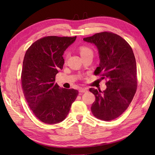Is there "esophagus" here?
Returning <instances> with one entry per match:
<instances>
[{"label": "esophagus", "mask_w": 155, "mask_h": 155, "mask_svg": "<svg viewBox=\"0 0 155 155\" xmlns=\"http://www.w3.org/2000/svg\"><path fill=\"white\" fill-rule=\"evenodd\" d=\"M88 90L87 89V88H81L79 89V92L81 93H86V92H87Z\"/></svg>", "instance_id": "1"}]
</instances>
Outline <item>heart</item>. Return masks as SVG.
I'll use <instances>...</instances> for the list:
<instances>
[{
  "label": "heart",
  "mask_w": 155,
  "mask_h": 155,
  "mask_svg": "<svg viewBox=\"0 0 155 155\" xmlns=\"http://www.w3.org/2000/svg\"><path fill=\"white\" fill-rule=\"evenodd\" d=\"M79 52L82 57L89 54H93V51L91 50V48H90L88 47H86V46H81V47H80Z\"/></svg>",
  "instance_id": "b5f03b06"
}]
</instances>
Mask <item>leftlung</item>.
I'll return each instance as SVG.
<instances>
[{"label":"left lung","instance_id":"left-lung-1","mask_svg":"<svg viewBox=\"0 0 155 155\" xmlns=\"http://www.w3.org/2000/svg\"><path fill=\"white\" fill-rule=\"evenodd\" d=\"M98 51L100 64L94 74L106 79L103 92L91 88L95 96L91 112L98 119L110 121L123 114L129 106L137 88L136 60L129 44L119 35L102 32L84 38Z\"/></svg>","mask_w":155,"mask_h":155}]
</instances>
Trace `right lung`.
<instances>
[{
    "instance_id": "add662e5",
    "label": "right lung",
    "mask_w": 155,
    "mask_h": 155,
    "mask_svg": "<svg viewBox=\"0 0 155 155\" xmlns=\"http://www.w3.org/2000/svg\"><path fill=\"white\" fill-rule=\"evenodd\" d=\"M76 38L48 36L35 41L25 53L21 73L23 93L32 113L42 123L64 120L77 97V90L59 88L55 83L64 62V52Z\"/></svg>"
}]
</instances>
